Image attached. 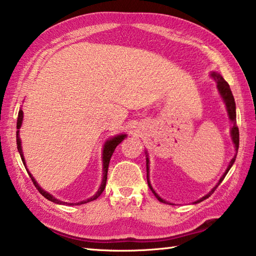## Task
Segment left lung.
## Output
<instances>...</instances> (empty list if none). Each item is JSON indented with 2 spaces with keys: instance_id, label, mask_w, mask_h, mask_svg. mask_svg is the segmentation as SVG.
<instances>
[{
  "instance_id": "obj_1",
  "label": "left lung",
  "mask_w": 256,
  "mask_h": 256,
  "mask_svg": "<svg viewBox=\"0 0 256 256\" xmlns=\"http://www.w3.org/2000/svg\"><path fill=\"white\" fill-rule=\"evenodd\" d=\"M211 76H212V78H214V79L216 81V86H218L219 92H220V94H222V97L224 98V102H226L229 118H230L232 122H234V125H232V142H234V144H235V148H236V151H237V150H238V146H240V131H238V126H237L236 123H235V122H236V104H235V99H234L232 92V90H230V86H229V84H227L226 81H224V78H222V76H220L219 73L214 72ZM236 154H237V152H236ZM235 159H236V156L232 159V162H230V164H229V166H228V168L226 170V172H224V174L222 176V178H220L218 185H216L214 188H212V190H210V192L206 194V196H203L202 198H200V200H198L196 203H198V202H201V201H203V200H206V198H209V196H211V194L214 192V190H216V188H218L219 184L222 183V182L224 180V176L227 175V172H228L229 170H230V168H232V164L235 162ZM148 162H148V158H146V170H148ZM148 185H149L150 190H152V193L154 194V196L157 198L160 202L166 203V201L162 200V198H159L158 194L154 192V190H152V188H151L150 182H149V177H148Z\"/></svg>"
}]
</instances>
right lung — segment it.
<instances>
[{
	"instance_id": "1",
	"label": "right lung",
	"mask_w": 256,
	"mask_h": 256,
	"mask_svg": "<svg viewBox=\"0 0 256 256\" xmlns=\"http://www.w3.org/2000/svg\"><path fill=\"white\" fill-rule=\"evenodd\" d=\"M22 110H19V114H18V120H16V128H18V131H16V146H18V151H19V154H20V157H21V159H22V162H24V167H26V162H24V154H22V150H21V142H20V136H19V128H20V126H21V122H22ZM124 138H125V134H120V136H115V138H110V141H107L106 144H105V148H104V152H102V162H104V178H102V185H100V188H99V190H98V192L94 194V196H92V198H88V200H86V201H81V202H78V203H66V202H62V201H60V200H58V198H53L50 196V194H48L47 192H45L44 190H42L40 188V185H38L37 183H36V180H34V177L32 176V174H30V172H28V170H27V172H28V174H29V176H30V178H32V183H34V185L36 186V188L40 190V193L42 194V196L44 198H46L47 200H50V201H52V202H55V203H58V204H70V206H78V204H84V203H88V202H90V201H94V200H96L97 198H99L100 196V194L102 193V190H105V186H106V180H107V170H108V164H110V157H112V152H114V150H115V148L116 146H118L120 142H122L123 140H124Z\"/></svg>"
}]
</instances>
